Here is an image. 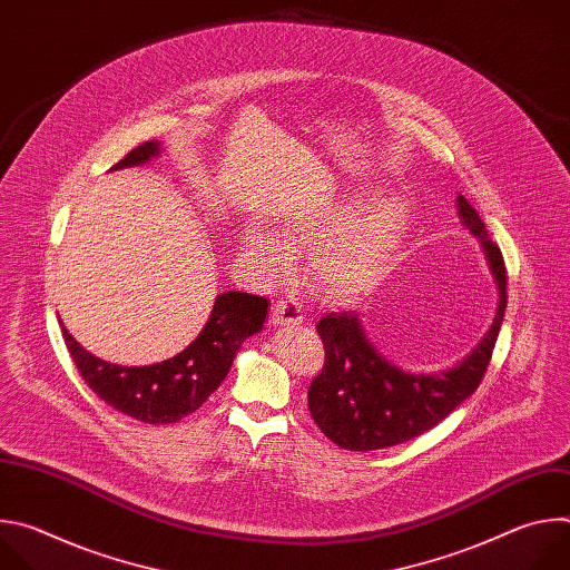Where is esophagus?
Here are the masks:
<instances>
[{
    "mask_svg": "<svg viewBox=\"0 0 570 570\" xmlns=\"http://www.w3.org/2000/svg\"><path fill=\"white\" fill-rule=\"evenodd\" d=\"M271 322L275 327H295V324H302V308L293 299H282L273 304L271 308Z\"/></svg>",
    "mask_w": 570,
    "mask_h": 570,
    "instance_id": "esophagus-1",
    "label": "esophagus"
}]
</instances>
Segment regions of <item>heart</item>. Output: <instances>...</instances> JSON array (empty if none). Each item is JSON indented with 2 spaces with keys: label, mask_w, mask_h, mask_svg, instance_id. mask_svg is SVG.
I'll return each mask as SVG.
<instances>
[{
  "label": "heart",
  "mask_w": 570,
  "mask_h": 570,
  "mask_svg": "<svg viewBox=\"0 0 570 570\" xmlns=\"http://www.w3.org/2000/svg\"><path fill=\"white\" fill-rule=\"evenodd\" d=\"M374 191L334 196L315 207L284 214L277 236L250 225L243 236V257L264 282L284 279L293 268L291 250H311L308 279L332 299H352L374 286L392 268L405 234L409 209L396 198Z\"/></svg>",
  "instance_id": "1"
}]
</instances>
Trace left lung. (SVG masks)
I'll use <instances>...</instances> for the list:
<instances>
[{"instance_id": "1", "label": "left lung", "mask_w": 570, "mask_h": 570, "mask_svg": "<svg viewBox=\"0 0 570 570\" xmlns=\"http://www.w3.org/2000/svg\"><path fill=\"white\" fill-rule=\"evenodd\" d=\"M464 227L480 240L499 286V308L490 332L453 367L433 374L405 372L367 341L358 313H330L317 322L324 345L322 372L308 385V411L320 431L347 451H376L409 442L471 396L501 332L508 306V271L501 248L487 234L478 212L458 196Z\"/></svg>"}]
</instances>
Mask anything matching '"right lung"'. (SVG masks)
I'll return each mask as SVG.
<instances>
[{"label": "right lung", "mask_w": 570, "mask_h": 570, "mask_svg": "<svg viewBox=\"0 0 570 570\" xmlns=\"http://www.w3.org/2000/svg\"><path fill=\"white\" fill-rule=\"evenodd\" d=\"M159 150L157 141H146L119 159L112 171L146 165ZM266 313V297L240 291L220 293L203 332L187 350L169 361L141 367L115 365L92 356L60 324L80 376L97 396L144 424H174L198 411L223 383L243 341L262 332Z\"/></svg>", "instance_id": "right-lung-1"}]
</instances>
